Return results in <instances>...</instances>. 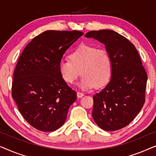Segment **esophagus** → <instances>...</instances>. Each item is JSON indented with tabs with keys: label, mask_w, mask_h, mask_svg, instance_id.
<instances>
[{
	"label": "esophagus",
	"mask_w": 156,
	"mask_h": 156,
	"mask_svg": "<svg viewBox=\"0 0 156 156\" xmlns=\"http://www.w3.org/2000/svg\"><path fill=\"white\" fill-rule=\"evenodd\" d=\"M76 96H77L78 98H81L84 96V94L82 92H80V91H77V92H76Z\"/></svg>",
	"instance_id": "1"
}]
</instances>
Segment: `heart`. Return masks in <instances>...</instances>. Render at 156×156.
Returning a JSON list of instances; mask_svg holds the SVG:
<instances>
[{
    "label": "heart",
    "mask_w": 156,
    "mask_h": 156,
    "mask_svg": "<svg viewBox=\"0 0 156 156\" xmlns=\"http://www.w3.org/2000/svg\"><path fill=\"white\" fill-rule=\"evenodd\" d=\"M70 59H62L59 72L63 80L73 84L82 74L78 87L83 90L102 87L109 81L112 72V61L107 51L88 44H82L74 50Z\"/></svg>",
    "instance_id": "1"
}]
</instances>
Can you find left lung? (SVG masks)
Masks as SVG:
<instances>
[{
	"label": "left lung",
	"mask_w": 156,
	"mask_h": 156,
	"mask_svg": "<svg viewBox=\"0 0 156 156\" xmlns=\"http://www.w3.org/2000/svg\"><path fill=\"white\" fill-rule=\"evenodd\" d=\"M84 37L104 44L112 61L109 82L93 96L94 120L105 131L122 129L137 116L145 102L148 77L141 59L135 46L114 30H93Z\"/></svg>",
	"instance_id": "1"
}]
</instances>
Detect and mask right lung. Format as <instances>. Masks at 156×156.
Segmentation results:
<instances>
[{
	"label": "right lung",
	"mask_w": 156,
	"mask_h": 156,
	"mask_svg": "<svg viewBox=\"0 0 156 156\" xmlns=\"http://www.w3.org/2000/svg\"><path fill=\"white\" fill-rule=\"evenodd\" d=\"M84 35L80 31L47 30L34 37L19 57L12 97L27 122L41 131L65 122L76 93L61 77L59 63L66 50Z\"/></svg>",
	"instance_id": "right-lung-1"
}]
</instances>
